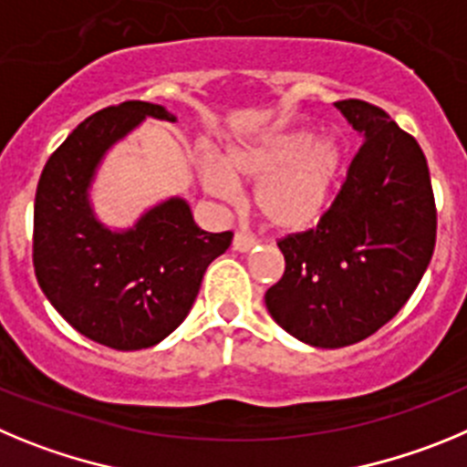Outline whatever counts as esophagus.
Listing matches in <instances>:
<instances>
[{
  "mask_svg": "<svg viewBox=\"0 0 467 467\" xmlns=\"http://www.w3.org/2000/svg\"><path fill=\"white\" fill-rule=\"evenodd\" d=\"M255 244H258V239H255L254 234L234 233V237H233V246H234V251H249V249H254Z\"/></svg>",
  "mask_w": 467,
  "mask_h": 467,
  "instance_id": "34e87169",
  "label": "esophagus"
}]
</instances>
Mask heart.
Segmentation results:
<instances>
[{
    "mask_svg": "<svg viewBox=\"0 0 467 467\" xmlns=\"http://www.w3.org/2000/svg\"><path fill=\"white\" fill-rule=\"evenodd\" d=\"M225 171L204 165V186L221 197L233 182L257 183L254 204L272 230L300 233L321 221L333 202L344 167V144L335 134L314 140L312 130H281L239 144L225 155Z\"/></svg>",
    "mask_w": 467,
    "mask_h": 467,
    "instance_id": "b5f03b06",
    "label": "heart"
}]
</instances>
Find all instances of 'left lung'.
<instances>
[{
    "mask_svg": "<svg viewBox=\"0 0 467 467\" xmlns=\"http://www.w3.org/2000/svg\"><path fill=\"white\" fill-rule=\"evenodd\" d=\"M335 107L360 137L342 188L314 228L281 237L285 270L265 293L272 318L321 348L356 344L400 312L435 251L426 155L384 109Z\"/></svg>",
    "mask_w": 467,
    "mask_h": 467,
    "instance_id": "left-lung-1",
    "label": "left lung"
}]
</instances>
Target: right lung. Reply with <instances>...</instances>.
Segmentation results:
<instances>
[{
    "mask_svg": "<svg viewBox=\"0 0 467 467\" xmlns=\"http://www.w3.org/2000/svg\"><path fill=\"white\" fill-rule=\"evenodd\" d=\"M153 116L161 104L132 102L92 113L62 141L41 171L35 197L32 263L41 291L60 317L119 351L149 348L188 317L209 263L233 233H204L183 200L150 209L128 233L95 221L88 186L104 150Z\"/></svg>",
    "mask_w": 467,
    "mask_h": 467,
    "instance_id": "right-lung-1",
    "label": "right lung"
}]
</instances>
